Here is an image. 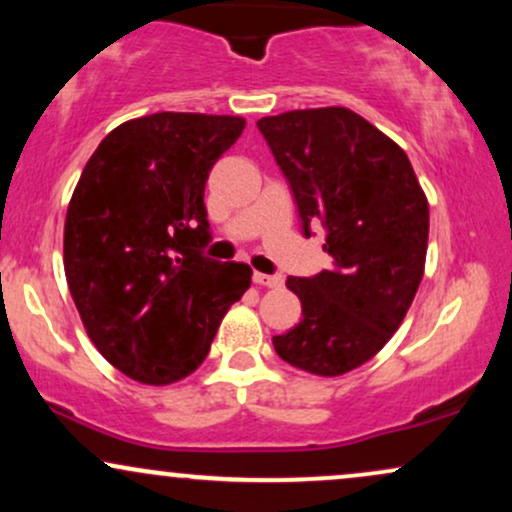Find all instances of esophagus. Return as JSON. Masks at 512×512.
<instances>
[{
    "mask_svg": "<svg viewBox=\"0 0 512 512\" xmlns=\"http://www.w3.org/2000/svg\"><path fill=\"white\" fill-rule=\"evenodd\" d=\"M252 281H255L257 286H267V289H279V286L284 284V276H281V274L255 272V274H252Z\"/></svg>",
    "mask_w": 512,
    "mask_h": 512,
    "instance_id": "1",
    "label": "esophagus"
}]
</instances>
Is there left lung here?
Masks as SVG:
<instances>
[{
  "label": "left lung",
  "instance_id": "8db88e82",
  "mask_svg": "<svg viewBox=\"0 0 512 512\" xmlns=\"http://www.w3.org/2000/svg\"><path fill=\"white\" fill-rule=\"evenodd\" d=\"M289 180L303 233L327 231L332 267L289 276L303 320L272 339L305 373L334 378L370 361L402 325L428 248V202L407 154L354 110H291L257 122Z\"/></svg>",
  "mask_w": 512,
  "mask_h": 512
}]
</instances>
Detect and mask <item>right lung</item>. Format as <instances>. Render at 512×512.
Returning a JSON list of instances; mask_svg holds the SVG:
<instances>
[{"mask_svg": "<svg viewBox=\"0 0 512 512\" xmlns=\"http://www.w3.org/2000/svg\"><path fill=\"white\" fill-rule=\"evenodd\" d=\"M233 115L154 113L122 122L88 158L64 221V274L86 334L144 385L207 358L252 269L202 255L204 185L243 134Z\"/></svg>", "mask_w": 512, "mask_h": 512, "instance_id": "obj_1", "label": "right lung"}]
</instances>
